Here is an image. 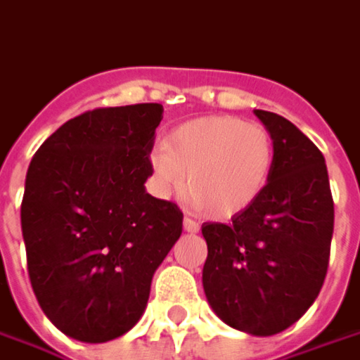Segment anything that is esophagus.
<instances>
[{"label":"esophagus","instance_id":"obj_1","mask_svg":"<svg viewBox=\"0 0 360 360\" xmlns=\"http://www.w3.org/2000/svg\"><path fill=\"white\" fill-rule=\"evenodd\" d=\"M184 229L188 233H195L198 229H200V225H198V221H194V219H190V217H184Z\"/></svg>","mask_w":360,"mask_h":360}]
</instances>
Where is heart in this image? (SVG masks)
<instances>
[{
	"label": "heart",
	"instance_id": "1",
	"mask_svg": "<svg viewBox=\"0 0 360 360\" xmlns=\"http://www.w3.org/2000/svg\"><path fill=\"white\" fill-rule=\"evenodd\" d=\"M276 158L274 137L260 123L233 115L194 119L150 156L160 194L182 192L205 215L233 217L249 210L269 184Z\"/></svg>",
	"mask_w": 360,
	"mask_h": 360
}]
</instances>
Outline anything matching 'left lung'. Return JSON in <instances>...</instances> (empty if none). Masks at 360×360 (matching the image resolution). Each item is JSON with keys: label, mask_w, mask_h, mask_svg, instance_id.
<instances>
[{"label": "left lung", "mask_w": 360, "mask_h": 360, "mask_svg": "<svg viewBox=\"0 0 360 360\" xmlns=\"http://www.w3.org/2000/svg\"><path fill=\"white\" fill-rule=\"evenodd\" d=\"M274 137L276 158L264 192L231 223H204V290L227 326L274 335L296 323L326 280L333 195L326 158L294 123L255 109Z\"/></svg>", "instance_id": "8db88e82"}]
</instances>
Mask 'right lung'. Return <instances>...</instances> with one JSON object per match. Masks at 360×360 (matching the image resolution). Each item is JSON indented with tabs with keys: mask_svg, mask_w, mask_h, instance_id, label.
Instances as JSON below:
<instances>
[{
	"mask_svg": "<svg viewBox=\"0 0 360 360\" xmlns=\"http://www.w3.org/2000/svg\"><path fill=\"white\" fill-rule=\"evenodd\" d=\"M160 119V103L86 111L29 165L21 202L29 278L44 316L72 339L127 333L182 233L180 207L145 192Z\"/></svg>",
	"mask_w": 360,
	"mask_h": 360,
	"instance_id": "1",
	"label": "right lung"
}]
</instances>
